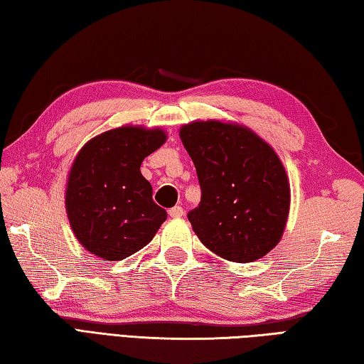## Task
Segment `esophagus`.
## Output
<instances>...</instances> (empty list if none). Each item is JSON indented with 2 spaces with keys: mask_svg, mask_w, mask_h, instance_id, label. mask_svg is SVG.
<instances>
[{
  "mask_svg": "<svg viewBox=\"0 0 364 364\" xmlns=\"http://www.w3.org/2000/svg\"><path fill=\"white\" fill-rule=\"evenodd\" d=\"M183 215H184V210H183V206H180V205H176V206H173V208L168 210L170 218H181Z\"/></svg>",
  "mask_w": 364,
  "mask_h": 364,
  "instance_id": "1",
  "label": "esophagus"
}]
</instances>
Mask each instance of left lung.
Returning a JSON list of instances; mask_svg holds the SVG:
<instances>
[{
	"mask_svg": "<svg viewBox=\"0 0 364 364\" xmlns=\"http://www.w3.org/2000/svg\"><path fill=\"white\" fill-rule=\"evenodd\" d=\"M202 197L188 213L202 243L232 262H252L279 243L290 188L273 148L246 127L220 121L183 126Z\"/></svg>",
	"mask_w": 364,
	"mask_h": 364,
	"instance_id": "obj_1",
	"label": "left lung"
}]
</instances>
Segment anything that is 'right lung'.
<instances>
[{
  "label": "right lung",
  "mask_w": 364,
  "mask_h": 364,
  "mask_svg": "<svg viewBox=\"0 0 364 364\" xmlns=\"http://www.w3.org/2000/svg\"><path fill=\"white\" fill-rule=\"evenodd\" d=\"M167 135L161 129L118 127L97 135L70 168L66 210L77 240L105 260H123L146 246L167 219L153 202L140 166Z\"/></svg>",
  "instance_id": "1"
}]
</instances>
